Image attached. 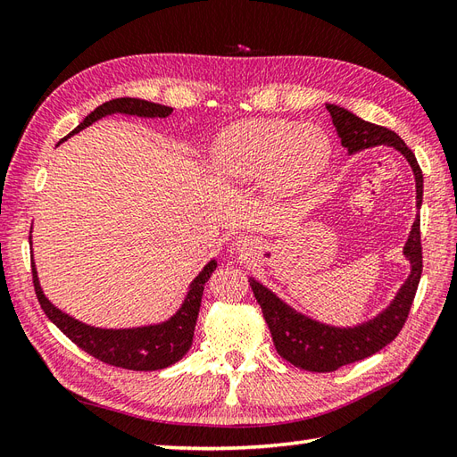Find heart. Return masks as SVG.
<instances>
[{
	"instance_id": "b5f03b06",
	"label": "heart",
	"mask_w": 457,
	"mask_h": 457,
	"mask_svg": "<svg viewBox=\"0 0 457 457\" xmlns=\"http://www.w3.org/2000/svg\"><path fill=\"white\" fill-rule=\"evenodd\" d=\"M330 140L317 125L286 120H247L228 127L214 145L212 162L233 179L264 175L274 193H295L328 166Z\"/></svg>"
}]
</instances>
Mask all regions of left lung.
<instances>
[{"instance_id":"8db88e82","label":"left lung","mask_w":457,"mask_h":457,"mask_svg":"<svg viewBox=\"0 0 457 457\" xmlns=\"http://www.w3.org/2000/svg\"><path fill=\"white\" fill-rule=\"evenodd\" d=\"M326 110L330 112L336 131L349 152H359L377 145H388L402 152L413 168L417 181V206L420 208V203H423V171H420L411 148L390 129L362 121L361 117L345 112L344 108L326 106ZM403 253L411 262V274L402 286L400 294L377 319L355 326V328H334V326H326L303 317V314L279 301L272 291H268L254 279H249V286L253 287V294L262 309L264 320L270 328L279 357L289 361L291 365L311 372H332L349 365V362L374 355L395 340V336L402 332L407 320L409 309L413 305L420 272H423L420 218L415 220Z\"/></svg>"}]
</instances>
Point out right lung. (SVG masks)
<instances>
[{
    "label": "right lung",
    "instance_id": "obj_1",
    "mask_svg": "<svg viewBox=\"0 0 457 457\" xmlns=\"http://www.w3.org/2000/svg\"><path fill=\"white\" fill-rule=\"evenodd\" d=\"M129 113V115H140V117H166L171 113V108L160 106V104H152L138 98H115L106 104H102L95 112H90L85 121L80 123L73 133H69L65 138L79 133L80 129L95 123L100 117L108 113ZM62 138V140H65ZM32 264V284L34 291L42 311L46 312L57 328H60L69 340L77 347H80L85 353L92 355L95 359L106 362L112 367H120L127 370H158L173 365L179 361L193 344L195 324L198 317V309H201V299L204 284L208 282L210 274L216 270V262L212 261L204 266V270L195 278L191 284L189 294L185 297V303L178 311L175 317L168 322L158 326H146V328H133V330H100L92 328L83 322L69 317V314L55 309L52 303L44 297L42 289L38 286L37 268Z\"/></svg>",
    "mask_w": 457,
    "mask_h": 457
}]
</instances>
